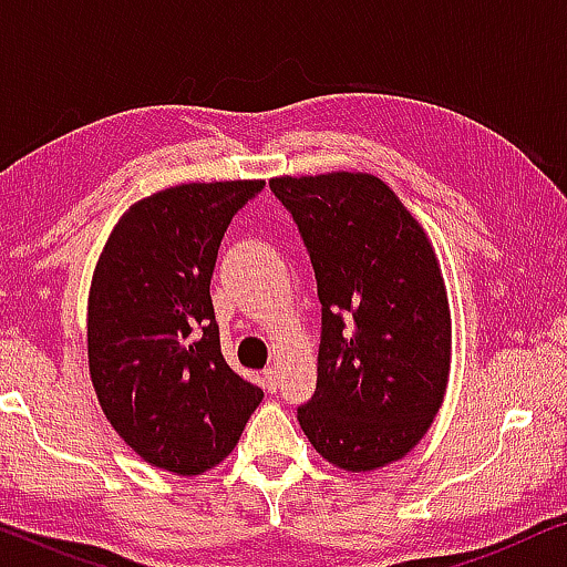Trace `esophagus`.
<instances>
[{
	"label": "esophagus",
	"mask_w": 567,
	"mask_h": 567,
	"mask_svg": "<svg viewBox=\"0 0 567 567\" xmlns=\"http://www.w3.org/2000/svg\"><path fill=\"white\" fill-rule=\"evenodd\" d=\"M262 386H266L268 392H276V386H278V374H276V369H274V367H268L266 371H262Z\"/></svg>",
	"instance_id": "obj_1"
}]
</instances>
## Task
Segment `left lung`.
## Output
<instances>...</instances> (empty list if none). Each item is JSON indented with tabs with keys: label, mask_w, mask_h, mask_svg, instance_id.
<instances>
[{
	"label": "left lung",
	"mask_w": 567,
	"mask_h": 567,
	"mask_svg": "<svg viewBox=\"0 0 567 567\" xmlns=\"http://www.w3.org/2000/svg\"><path fill=\"white\" fill-rule=\"evenodd\" d=\"M322 305L317 386L297 408L324 460L367 472L398 462L436 417L452 317L436 252L374 175L276 177Z\"/></svg>",
	"instance_id": "8db88e82"
}]
</instances>
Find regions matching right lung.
Listing matches in <instances>:
<instances>
[{"instance_id": "right-lung-1", "label": "right lung", "mask_w": 567, "mask_h": 567, "mask_svg": "<svg viewBox=\"0 0 567 567\" xmlns=\"http://www.w3.org/2000/svg\"><path fill=\"white\" fill-rule=\"evenodd\" d=\"M262 181L190 183L115 224L87 307L90 374L103 413L154 467L198 475L243 436L262 390L224 361L212 276L231 216Z\"/></svg>"}]
</instances>
